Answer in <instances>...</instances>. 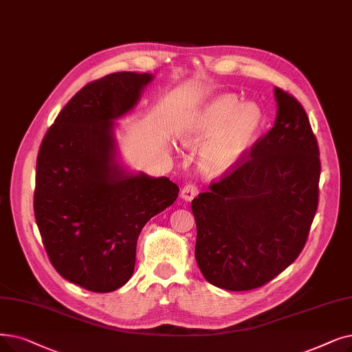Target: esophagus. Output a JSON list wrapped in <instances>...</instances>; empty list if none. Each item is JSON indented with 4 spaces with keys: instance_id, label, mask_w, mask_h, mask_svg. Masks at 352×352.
Masks as SVG:
<instances>
[{
    "instance_id": "34e87169",
    "label": "esophagus",
    "mask_w": 352,
    "mask_h": 352,
    "mask_svg": "<svg viewBox=\"0 0 352 352\" xmlns=\"http://www.w3.org/2000/svg\"><path fill=\"white\" fill-rule=\"evenodd\" d=\"M197 194H198V188L194 184H187L181 190V198L186 201H191Z\"/></svg>"
}]
</instances>
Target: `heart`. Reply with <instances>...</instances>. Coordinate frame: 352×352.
Wrapping results in <instances>:
<instances>
[{
	"mask_svg": "<svg viewBox=\"0 0 352 352\" xmlns=\"http://www.w3.org/2000/svg\"><path fill=\"white\" fill-rule=\"evenodd\" d=\"M265 125L256 102L240 103L236 95H219L181 122L178 138L186 146H200L198 164L211 178L228 173L248 155Z\"/></svg>",
	"mask_w": 352,
	"mask_h": 352,
	"instance_id": "obj_1",
	"label": "heart"
}]
</instances>
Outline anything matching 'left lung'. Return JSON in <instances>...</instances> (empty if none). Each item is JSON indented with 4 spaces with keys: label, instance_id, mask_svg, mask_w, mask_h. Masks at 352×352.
I'll use <instances>...</instances> for the list:
<instances>
[{
    "label": "left lung",
    "instance_id": "obj_1",
    "mask_svg": "<svg viewBox=\"0 0 352 352\" xmlns=\"http://www.w3.org/2000/svg\"><path fill=\"white\" fill-rule=\"evenodd\" d=\"M278 115L234 168L191 203L195 261L214 286L252 290L302 252L318 208L319 148L303 106L274 87Z\"/></svg>",
    "mask_w": 352,
    "mask_h": 352
}]
</instances>
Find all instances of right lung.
Listing matches in <instances>:
<instances>
[{"mask_svg":"<svg viewBox=\"0 0 352 352\" xmlns=\"http://www.w3.org/2000/svg\"><path fill=\"white\" fill-rule=\"evenodd\" d=\"M152 74L119 72L76 94L44 135L34 216L60 276L108 294L132 276L144 226L174 204L170 178L131 174L116 161L115 119L133 109Z\"/></svg>","mask_w":352,"mask_h":352,"instance_id":"obj_1","label":"right lung"}]
</instances>
